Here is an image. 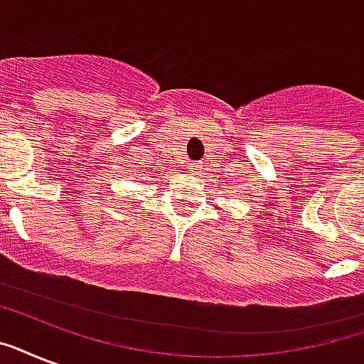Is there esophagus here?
<instances>
[{
	"label": "esophagus",
	"mask_w": 364,
	"mask_h": 364,
	"mask_svg": "<svg viewBox=\"0 0 364 364\" xmlns=\"http://www.w3.org/2000/svg\"><path fill=\"white\" fill-rule=\"evenodd\" d=\"M188 170H191V173H194V176H198V171L202 170V166H200V162H194V164H191Z\"/></svg>",
	"instance_id": "obj_1"
}]
</instances>
